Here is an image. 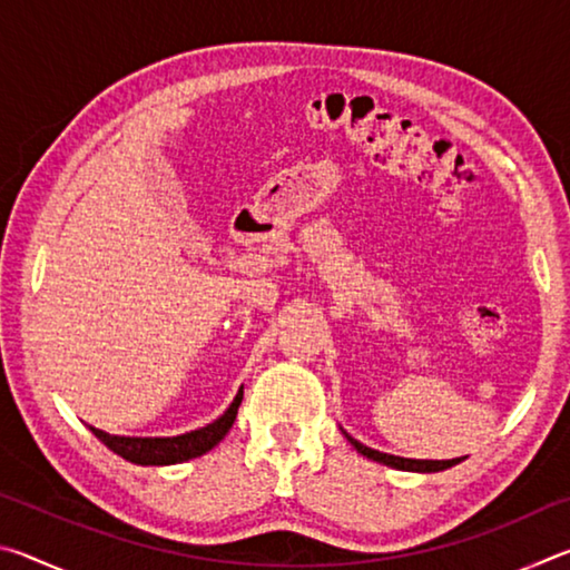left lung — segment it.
<instances>
[{
    "label": "left lung",
    "mask_w": 570,
    "mask_h": 570,
    "mask_svg": "<svg viewBox=\"0 0 570 570\" xmlns=\"http://www.w3.org/2000/svg\"><path fill=\"white\" fill-rule=\"evenodd\" d=\"M346 435V432H344ZM346 440L352 442L356 448V452H362L364 458L370 460H377L382 465H390V468H397V470H412V472H440V470H448L452 465H458L460 458L455 460H410V458H397V455H387V452H380V450H372L362 445V442H356L354 438L346 435Z\"/></svg>",
    "instance_id": "left-lung-1"
}]
</instances>
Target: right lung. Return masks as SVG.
Segmentation results:
<instances>
[{
    "label": "right lung",
    "mask_w": 570,
    "mask_h": 570,
    "mask_svg": "<svg viewBox=\"0 0 570 570\" xmlns=\"http://www.w3.org/2000/svg\"><path fill=\"white\" fill-rule=\"evenodd\" d=\"M240 400H244V387L238 390L236 400L230 402V407L216 422L178 438H118L95 428H90V432L105 448H110L115 455L135 462V465H176V462L200 458L226 438V432L230 430V424H234L238 414Z\"/></svg>",
    "instance_id": "obj_1"
}]
</instances>
